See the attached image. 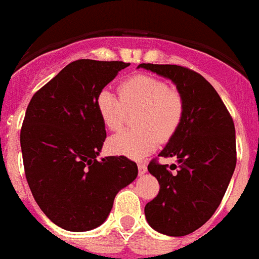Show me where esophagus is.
I'll use <instances>...</instances> for the list:
<instances>
[{
    "mask_svg": "<svg viewBox=\"0 0 259 259\" xmlns=\"http://www.w3.org/2000/svg\"><path fill=\"white\" fill-rule=\"evenodd\" d=\"M138 168H139V175H143V174L147 172V165L144 163H139Z\"/></svg>",
    "mask_w": 259,
    "mask_h": 259,
    "instance_id": "obj_1",
    "label": "esophagus"
}]
</instances>
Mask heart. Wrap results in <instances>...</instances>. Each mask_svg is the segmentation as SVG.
<instances>
[{
	"mask_svg": "<svg viewBox=\"0 0 259 259\" xmlns=\"http://www.w3.org/2000/svg\"><path fill=\"white\" fill-rule=\"evenodd\" d=\"M119 99L108 90L100 91L95 100L99 119L108 131H119L125 112H135L136 130L120 132L108 140L111 152L131 159L152 154L159 144L177 135L185 119V99L168 82L148 74H134L117 87Z\"/></svg>",
	"mask_w": 259,
	"mask_h": 259,
	"instance_id": "b5f03b06",
	"label": "heart"
}]
</instances>
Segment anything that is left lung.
I'll use <instances>...</instances> for the list:
<instances>
[{"instance_id": "1", "label": "left lung", "mask_w": 259, "mask_h": 259, "mask_svg": "<svg viewBox=\"0 0 259 259\" xmlns=\"http://www.w3.org/2000/svg\"><path fill=\"white\" fill-rule=\"evenodd\" d=\"M140 67L169 78L185 99L183 123L159 154L177 158L178 164L168 167L151 160L148 171L158 179L160 190L144 207L154 230L182 237L203 226L222 202L237 164L234 121L202 74L169 64Z\"/></svg>"}]
</instances>
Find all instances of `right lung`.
I'll return each mask as SVG.
<instances>
[{"instance_id":"1","label":"right lung","mask_w":259,"mask_h":259,"mask_svg":"<svg viewBox=\"0 0 259 259\" xmlns=\"http://www.w3.org/2000/svg\"><path fill=\"white\" fill-rule=\"evenodd\" d=\"M130 63L81 59L33 95L22 121L25 177L48 218L68 231L104 222L117 192L138 177L125 156L97 160L107 138L95 100Z\"/></svg>"}]
</instances>
